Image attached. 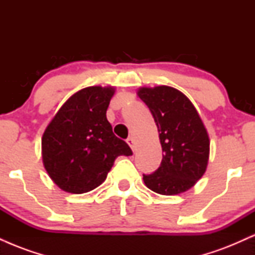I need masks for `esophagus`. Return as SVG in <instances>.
<instances>
[{
    "instance_id": "esophagus-1",
    "label": "esophagus",
    "mask_w": 255,
    "mask_h": 255,
    "mask_svg": "<svg viewBox=\"0 0 255 255\" xmlns=\"http://www.w3.org/2000/svg\"><path fill=\"white\" fill-rule=\"evenodd\" d=\"M127 144L130 146V148H131V150H133V151H135V141H134V139H133V137H131V136L128 137V139H127Z\"/></svg>"
}]
</instances>
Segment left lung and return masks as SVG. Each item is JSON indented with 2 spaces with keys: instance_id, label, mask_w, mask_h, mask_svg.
Listing matches in <instances>:
<instances>
[{
  "instance_id": "8db88e82",
  "label": "left lung",
  "mask_w": 255,
  "mask_h": 255,
  "mask_svg": "<svg viewBox=\"0 0 255 255\" xmlns=\"http://www.w3.org/2000/svg\"><path fill=\"white\" fill-rule=\"evenodd\" d=\"M137 96L156 122L163 153L156 171L142 175L151 191L176 195L192 188L206 171L210 140L197 109L170 86L140 87Z\"/></svg>"
}]
</instances>
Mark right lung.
Listing matches in <instances>:
<instances>
[{
    "label": "right lung",
    "mask_w": 255,
    "mask_h": 255,
    "mask_svg": "<svg viewBox=\"0 0 255 255\" xmlns=\"http://www.w3.org/2000/svg\"><path fill=\"white\" fill-rule=\"evenodd\" d=\"M114 87L78 91L48 125L42 137L43 164L64 192L83 194L104 182L119 156H130L127 142L107 119Z\"/></svg>",
    "instance_id": "add662e5"
}]
</instances>
